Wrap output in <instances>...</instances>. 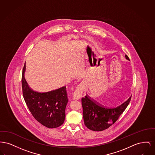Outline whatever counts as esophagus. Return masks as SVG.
<instances>
[{"label": "esophagus", "instance_id": "esophagus-1", "mask_svg": "<svg viewBox=\"0 0 155 155\" xmlns=\"http://www.w3.org/2000/svg\"><path fill=\"white\" fill-rule=\"evenodd\" d=\"M82 93H83V86L81 85V84H80L77 86L76 89L74 91V92L73 94L74 99H75V100L79 99L82 96Z\"/></svg>", "mask_w": 155, "mask_h": 155}]
</instances>
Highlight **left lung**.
<instances>
[{
	"label": "left lung",
	"mask_w": 155,
	"mask_h": 155,
	"mask_svg": "<svg viewBox=\"0 0 155 155\" xmlns=\"http://www.w3.org/2000/svg\"><path fill=\"white\" fill-rule=\"evenodd\" d=\"M127 59L130 60L126 55ZM131 97L121 105L107 107L101 105L88 96L81 98L84 125L90 130H105L116 122L130 102Z\"/></svg>",
	"instance_id": "left-lung-1"
}]
</instances>
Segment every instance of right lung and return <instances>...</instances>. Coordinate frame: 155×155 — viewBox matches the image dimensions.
<instances>
[{
    "instance_id": "right-lung-1",
    "label": "right lung",
    "mask_w": 155,
    "mask_h": 155,
    "mask_svg": "<svg viewBox=\"0 0 155 155\" xmlns=\"http://www.w3.org/2000/svg\"><path fill=\"white\" fill-rule=\"evenodd\" d=\"M25 64L22 73V90L25 102L34 118L49 128H55L63 124L65 119L68 103L66 86L40 93L30 89L25 78Z\"/></svg>"
}]
</instances>
